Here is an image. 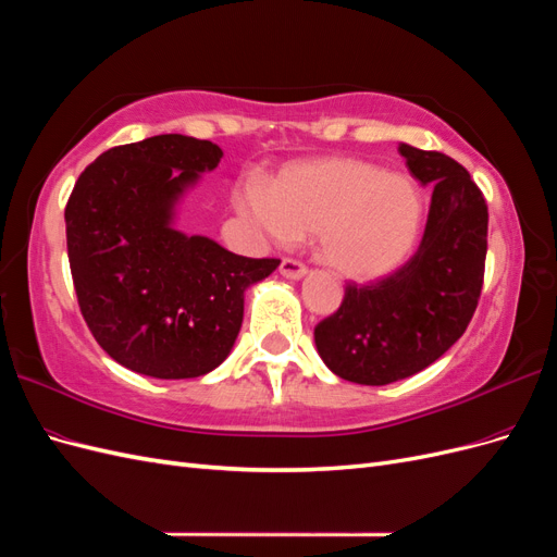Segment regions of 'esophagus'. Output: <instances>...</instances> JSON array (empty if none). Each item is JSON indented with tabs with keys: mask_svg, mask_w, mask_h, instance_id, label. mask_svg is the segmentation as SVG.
Wrapping results in <instances>:
<instances>
[{
	"mask_svg": "<svg viewBox=\"0 0 557 557\" xmlns=\"http://www.w3.org/2000/svg\"><path fill=\"white\" fill-rule=\"evenodd\" d=\"M278 272H281V276H283V278H288V281H299V278H305V276H307V267L301 264V262H297V260L285 258V260L281 262V267H278Z\"/></svg>",
	"mask_w": 557,
	"mask_h": 557,
	"instance_id": "esophagus-1",
	"label": "esophagus"
}]
</instances>
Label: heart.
Wrapping results in <instances>:
<instances>
[{
    "instance_id": "b5f03b06",
    "label": "heart",
    "mask_w": 557,
    "mask_h": 557,
    "mask_svg": "<svg viewBox=\"0 0 557 557\" xmlns=\"http://www.w3.org/2000/svg\"><path fill=\"white\" fill-rule=\"evenodd\" d=\"M232 201L269 242L288 244L315 232L318 258L360 283L399 269L423 227V195L411 176L346 156L285 164L269 188L244 178Z\"/></svg>"
}]
</instances>
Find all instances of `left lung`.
Returning <instances> with one entry per match:
<instances>
[{"label": "left lung", "mask_w": 557, "mask_h": 557, "mask_svg": "<svg viewBox=\"0 0 557 557\" xmlns=\"http://www.w3.org/2000/svg\"><path fill=\"white\" fill-rule=\"evenodd\" d=\"M409 172L432 188L423 242L397 274L348 285L342 307L313 330L332 374L387 385L423 372L460 339L476 311L487 250V207L462 164L399 144Z\"/></svg>", "instance_id": "left-lung-1"}]
</instances>
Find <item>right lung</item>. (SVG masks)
Returning <instances> with one entry per match:
<instances>
[{
	"instance_id": "right-lung-1",
	"label": "right lung",
	"mask_w": 557,
	"mask_h": 557,
	"mask_svg": "<svg viewBox=\"0 0 557 557\" xmlns=\"http://www.w3.org/2000/svg\"><path fill=\"white\" fill-rule=\"evenodd\" d=\"M221 158L211 141L158 134L99 156L66 201L81 313L97 344L132 372H213L237 342L246 290L281 264L234 256L176 225L183 197Z\"/></svg>"
}]
</instances>
